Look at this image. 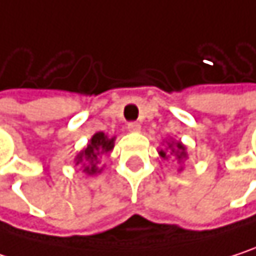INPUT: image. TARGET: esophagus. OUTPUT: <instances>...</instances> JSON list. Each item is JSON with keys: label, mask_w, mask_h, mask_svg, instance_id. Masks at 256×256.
Instances as JSON below:
<instances>
[{"label": "esophagus", "mask_w": 256, "mask_h": 256, "mask_svg": "<svg viewBox=\"0 0 256 256\" xmlns=\"http://www.w3.org/2000/svg\"><path fill=\"white\" fill-rule=\"evenodd\" d=\"M128 132H133V133H136V132H139L140 130V124L139 123H136V122H132V123H128Z\"/></svg>", "instance_id": "obj_1"}]
</instances>
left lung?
Listing matches in <instances>:
<instances>
[{"instance_id":"obj_1","label":"left lung","mask_w":256,"mask_h":256,"mask_svg":"<svg viewBox=\"0 0 256 256\" xmlns=\"http://www.w3.org/2000/svg\"><path fill=\"white\" fill-rule=\"evenodd\" d=\"M168 146L170 150V154H174L178 162H182L186 158V148H185V145H182V142H172V144L169 142ZM158 154H160V157L168 158V152L164 150H160Z\"/></svg>"}]
</instances>
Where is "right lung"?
Wrapping results in <instances>:
<instances>
[{"label":"right lung","mask_w":256,"mask_h":256,"mask_svg":"<svg viewBox=\"0 0 256 256\" xmlns=\"http://www.w3.org/2000/svg\"><path fill=\"white\" fill-rule=\"evenodd\" d=\"M116 138H108L104 132H98L92 136L87 146L76 157V164H82L87 175H96L100 172L98 169L99 158L108 154L114 148Z\"/></svg>","instance_id":"add662e5"}]
</instances>
